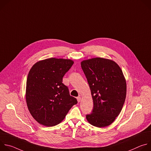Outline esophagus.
Segmentation results:
<instances>
[{"instance_id": "esophagus-1", "label": "esophagus", "mask_w": 151, "mask_h": 151, "mask_svg": "<svg viewBox=\"0 0 151 151\" xmlns=\"http://www.w3.org/2000/svg\"><path fill=\"white\" fill-rule=\"evenodd\" d=\"M76 99H77V100H78V102H79L81 101V97L80 96H78Z\"/></svg>"}]
</instances>
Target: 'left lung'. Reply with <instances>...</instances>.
I'll return each instance as SVG.
<instances>
[{"label":"left lung","instance_id":"obj_1","mask_svg":"<svg viewBox=\"0 0 151 151\" xmlns=\"http://www.w3.org/2000/svg\"><path fill=\"white\" fill-rule=\"evenodd\" d=\"M91 93L94 107L86 115L97 127L111 125L120 114L127 93L126 81L120 67L114 61L100 57L81 63Z\"/></svg>","mask_w":151,"mask_h":151}]
</instances>
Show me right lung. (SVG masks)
I'll return each instance as SVG.
<instances>
[{"mask_svg":"<svg viewBox=\"0 0 151 151\" xmlns=\"http://www.w3.org/2000/svg\"><path fill=\"white\" fill-rule=\"evenodd\" d=\"M73 63L69 59L51 58L36 63L30 70L26 103L30 114L39 124L47 127L58 124L78 103L62 83Z\"/></svg>","mask_w":151,"mask_h":151,"instance_id":"add662e5","label":"right lung"}]
</instances>
